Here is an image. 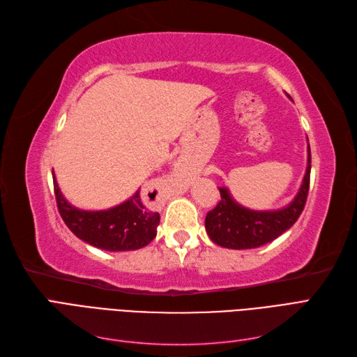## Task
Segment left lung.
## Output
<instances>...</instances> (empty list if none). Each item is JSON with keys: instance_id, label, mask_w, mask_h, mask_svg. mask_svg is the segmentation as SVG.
<instances>
[{"instance_id": "obj_1", "label": "left lung", "mask_w": 357, "mask_h": 357, "mask_svg": "<svg viewBox=\"0 0 357 357\" xmlns=\"http://www.w3.org/2000/svg\"><path fill=\"white\" fill-rule=\"evenodd\" d=\"M307 171L302 185L289 205L280 210L256 211L235 202L226 188H219L220 201L207 213L205 231L210 240L220 247L245 250L274 241L295 225L305 207L310 189L311 152L308 144Z\"/></svg>"}]
</instances>
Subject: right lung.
I'll use <instances>...</instances> for the list:
<instances>
[{"instance_id":"1","label":"right lung","mask_w":357,"mask_h":357,"mask_svg":"<svg viewBox=\"0 0 357 357\" xmlns=\"http://www.w3.org/2000/svg\"><path fill=\"white\" fill-rule=\"evenodd\" d=\"M53 189L62 220L84 243L107 252L138 250L156 236L159 213L137 190L128 201L109 210L84 211L63 198L53 174Z\"/></svg>"}]
</instances>
